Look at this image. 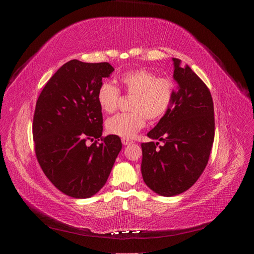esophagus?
Here are the masks:
<instances>
[{
  "instance_id": "1",
  "label": "esophagus",
  "mask_w": 254,
  "mask_h": 254,
  "mask_svg": "<svg viewBox=\"0 0 254 254\" xmlns=\"http://www.w3.org/2000/svg\"><path fill=\"white\" fill-rule=\"evenodd\" d=\"M122 143H123V145H129V144L132 143V141L129 140V139H125V137H123Z\"/></svg>"
}]
</instances>
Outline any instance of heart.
Masks as SVG:
<instances>
[{
    "label": "heart",
    "instance_id": "b5f03b06",
    "mask_svg": "<svg viewBox=\"0 0 254 254\" xmlns=\"http://www.w3.org/2000/svg\"><path fill=\"white\" fill-rule=\"evenodd\" d=\"M119 81L128 95L130 112L119 113L106 122V129L111 134L125 139L133 137L149 121L162 119L172 107L176 94V84L170 77H157L147 68H135L123 73ZM120 90L110 81H103L97 91L99 108L113 113L118 108Z\"/></svg>",
    "mask_w": 254,
    "mask_h": 254
}]
</instances>
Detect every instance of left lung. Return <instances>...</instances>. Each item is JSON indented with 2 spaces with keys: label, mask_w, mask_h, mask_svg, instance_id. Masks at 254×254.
I'll use <instances>...</instances> for the list:
<instances>
[{
  "label": "left lung",
  "mask_w": 254,
  "mask_h": 254,
  "mask_svg": "<svg viewBox=\"0 0 254 254\" xmlns=\"http://www.w3.org/2000/svg\"><path fill=\"white\" fill-rule=\"evenodd\" d=\"M178 83L170 110L142 143L143 180L155 193L172 197L188 190L209 161L215 134L213 99L205 83L189 65L173 58Z\"/></svg>",
  "instance_id": "obj_1"
}]
</instances>
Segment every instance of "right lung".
I'll return each instance as SVG.
<instances>
[{
	"label": "right lung",
	"mask_w": 254,
	"mask_h": 254,
	"mask_svg": "<svg viewBox=\"0 0 254 254\" xmlns=\"http://www.w3.org/2000/svg\"><path fill=\"white\" fill-rule=\"evenodd\" d=\"M113 71L108 63L73 59L52 76L38 97L33 122L38 162L54 186L73 198H90L101 190L122 149L118 135L102 136L97 103L103 78ZM88 140L95 143L88 145Z\"/></svg>",
	"instance_id": "1"
}]
</instances>
